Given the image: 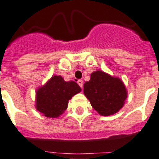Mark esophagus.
I'll list each match as a JSON object with an SVG mask.
<instances>
[{"label": "esophagus", "instance_id": "esophagus-1", "mask_svg": "<svg viewBox=\"0 0 159 159\" xmlns=\"http://www.w3.org/2000/svg\"><path fill=\"white\" fill-rule=\"evenodd\" d=\"M77 83H78V84L80 86L81 88L83 87V80H79L77 81Z\"/></svg>", "mask_w": 159, "mask_h": 159}]
</instances>
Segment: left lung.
I'll return each instance as SVG.
<instances>
[{
  "instance_id": "left-lung-1",
  "label": "left lung",
  "mask_w": 159,
  "mask_h": 159,
  "mask_svg": "<svg viewBox=\"0 0 159 159\" xmlns=\"http://www.w3.org/2000/svg\"><path fill=\"white\" fill-rule=\"evenodd\" d=\"M84 93L93 109L105 116L116 113L127 98L122 80L102 70L91 74L90 80L84 84Z\"/></svg>"
}]
</instances>
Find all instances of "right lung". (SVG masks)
<instances>
[{"mask_svg":"<svg viewBox=\"0 0 159 159\" xmlns=\"http://www.w3.org/2000/svg\"><path fill=\"white\" fill-rule=\"evenodd\" d=\"M81 91L75 81L66 82L61 75H54L36 91V109L47 117L56 118L68 107V102Z\"/></svg>","mask_w":159,"mask_h":159,"instance_id":"right-lung-1","label":"right lung"}]
</instances>
